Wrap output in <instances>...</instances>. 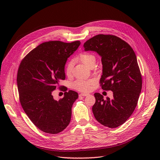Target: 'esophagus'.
<instances>
[{
  "label": "esophagus",
  "instance_id": "esophagus-1",
  "mask_svg": "<svg viewBox=\"0 0 160 160\" xmlns=\"http://www.w3.org/2000/svg\"><path fill=\"white\" fill-rule=\"evenodd\" d=\"M88 94H85V93H81L79 94V96H87Z\"/></svg>",
  "mask_w": 160,
  "mask_h": 160
}]
</instances>
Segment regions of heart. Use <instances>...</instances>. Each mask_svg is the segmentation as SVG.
<instances>
[{
	"label": "heart",
	"instance_id": "b5f03b06",
	"mask_svg": "<svg viewBox=\"0 0 160 160\" xmlns=\"http://www.w3.org/2000/svg\"><path fill=\"white\" fill-rule=\"evenodd\" d=\"M77 59L88 67H92L96 62V57L95 54L91 52H83L80 53L77 56ZM73 72V62L70 61L68 62L65 67V73L68 77L72 75ZM94 84L93 79H78L72 83L73 89L80 92H87L92 89Z\"/></svg>",
	"mask_w": 160,
	"mask_h": 160
}]
</instances>
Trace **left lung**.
Returning a JSON list of instances; mask_svg holds the SVG:
<instances>
[{"label":"left lung","instance_id":"1","mask_svg":"<svg viewBox=\"0 0 160 160\" xmlns=\"http://www.w3.org/2000/svg\"><path fill=\"white\" fill-rule=\"evenodd\" d=\"M83 47L85 51H94L101 56L100 85L113 93L112 99L94 94V117L102 125L117 128L132 115L141 92L142 76L135 54L127 42L112 35H97L87 40Z\"/></svg>","mask_w":160,"mask_h":160}]
</instances>
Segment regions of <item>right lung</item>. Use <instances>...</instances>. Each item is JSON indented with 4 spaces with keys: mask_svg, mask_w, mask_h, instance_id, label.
Instances as JSON below:
<instances>
[{
    "mask_svg": "<svg viewBox=\"0 0 160 160\" xmlns=\"http://www.w3.org/2000/svg\"><path fill=\"white\" fill-rule=\"evenodd\" d=\"M80 45L78 40L45 42L20 62L17 75L20 103L32 122L43 132L58 133L70 122L72 108L78 94L73 90L67 92L68 88L59 86V82L65 79L67 59ZM58 86L65 92V96L56 101L52 93Z\"/></svg>",
    "mask_w": 160,
    "mask_h": 160,
    "instance_id": "obj_1",
    "label": "right lung"
}]
</instances>
